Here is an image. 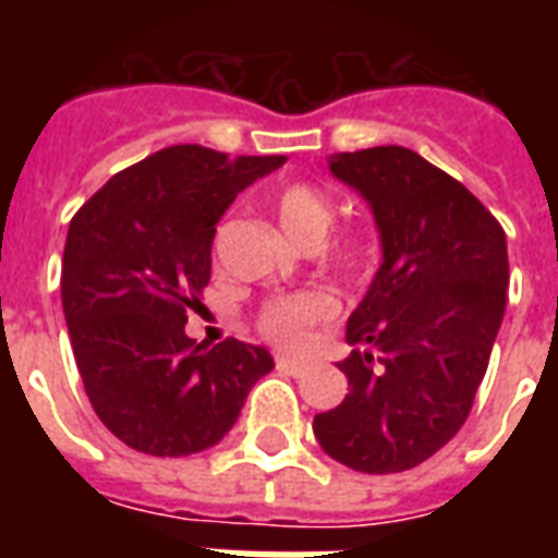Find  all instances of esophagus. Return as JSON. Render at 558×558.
Masks as SVG:
<instances>
[{"instance_id": "1", "label": "esophagus", "mask_w": 558, "mask_h": 558, "mask_svg": "<svg viewBox=\"0 0 558 558\" xmlns=\"http://www.w3.org/2000/svg\"><path fill=\"white\" fill-rule=\"evenodd\" d=\"M275 365H278L280 371L292 373V376H301V373L306 371V362H301V359H295V356H283V353H280V356H275Z\"/></svg>"}]
</instances>
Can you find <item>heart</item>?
<instances>
[{
	"label": "heart",
	"mask_w": 558,
	"mask_h": 558,
	"mask_svg": "<svg viewBox=\"0 0 558 558\" xmlns=\"http://www.w3.org/2000/svg\"><path fill=\"white\" fill-rule=\"evenodd\" d=\"M275 217L298 245H318L336 219V205L322 187L310 182H289L271 199ZM324 257L344 275H362L373 263V240L362 231H341L324 245ZM339 313V304L324 289H304L295 295L271 298L260 310L257 330L283 348L301 341Z\"/></svg>",
	"instance_id": "1"
}]
</instances>
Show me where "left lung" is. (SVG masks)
<instances>
[{"label": "left lung", "instance_id": "left-lung-1", "mask_svg": "<svg viewBox=\"0 0 558 558\" xmlns=\"http://www.w3.org/2000/svg\"><path fill=\"white\" fill-rule=\"evenodd\" d=\"M371 205L381 266L348 318L350 393L315 414V440L367 475L420 466L466 423L501 327L510 260L501 222L408 147L330 156Z\"/></svg>", "mask_w": 558, "mask_h": 558}]
</instances>
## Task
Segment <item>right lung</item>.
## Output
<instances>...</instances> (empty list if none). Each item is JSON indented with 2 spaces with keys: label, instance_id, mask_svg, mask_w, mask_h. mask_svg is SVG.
I'll return each mask as SVG.
<instances>
[{
  "label": "right lung",
  "instance_id": "add662e5",
  "mask_svg": "<svg viewBox=\"0 0 558 558\" xmlns=\"http://www.w3.org/2000/svg\"><path fill=\"white\" fill-rule=\"evenodd\" d=\"M287 156H236L177 144L121 170L69 222L63 313L95 414L153 458L217 446L248 390L275 367L269 350L185 336L210 280L219 217Z\"/></svg>",
  "mask_w": 558,
  "mask_h": 558
}]
</instances>
